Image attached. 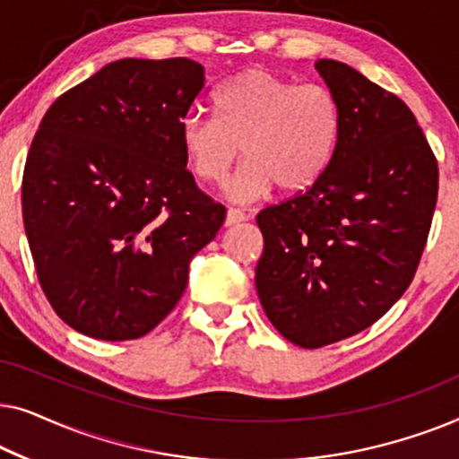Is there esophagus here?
Segmentation results:
<instances>
[{
  "instance_id": "1",
  "label": "esophagus",
  "mask_w": 459,
  "mask_h": 459,
  "mask_svg": "<svg viewBox=\"0 0 459 459\" xmlns=\"http://www.w3.org/2000/svg\"><path fill=\"white\" fill-rule=\"evenodd\" d=\"M242 221H247V215H244L240 209H228V215H225V225H228V228Z\"/></svg>"
}]
</instances>
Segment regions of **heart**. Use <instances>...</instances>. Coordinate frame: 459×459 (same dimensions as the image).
<instances>
[{"label": "heart", "instance_id": "obj_1", "mask_svg": "<svg viewBox=\"0 0 459 459\" xmlns=\"http://www.w3.org/2000/svg\"><path fill=\"white\" fill-rule=\"evenodd\" d=\"M212 104L215 117L192 112L184 118L181 148L204 184H221L242 150L247 162L228 184L236 203H255L275 186L303 192L330 167L342 125L330 87L247 68L219 87Z\"/></svg>", "mask_w": 459, "mask_h": 459}]
</instances>
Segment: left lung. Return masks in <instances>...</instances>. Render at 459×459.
Masks as SVG:
<instances>
[{
    "instance_id": "obj_1",
    "label": "left lung",
    "mask_w": 459,
    "mask_h": 459,
    "mask_svg": "<svg viewBox=\"0 0 459 459\" xmlns=\"http://www.w3.org/2000/svg\"><path fill=\"white\" fill-rule=\"evenodd\" d=\"M317 73L341 104V140L311 187L256 215L255 284L288 341L319 349L366 330L416 275L438 167L403 100L336 60Z\"/></svg>"
}]
</instances>
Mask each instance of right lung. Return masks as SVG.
<instances>
[{
	"mask_svg": "<svg viewBox=\"0 0 459 459\" xmlns=\"http://www.w3.org/2000/svg\"><path fill=\"white\" fill-rule=\"evenodd\" d=\"M187 58H123L56 100L30 143L22 219L62 322L134 341L178 305L225 206L187 171L181 123L204 90Z\"/></svg>",
	"mask_w": 459,
	"mask_h": 459,
	"instance_id": "add662e5",
	"label": "right lung"
}]
</instances>
